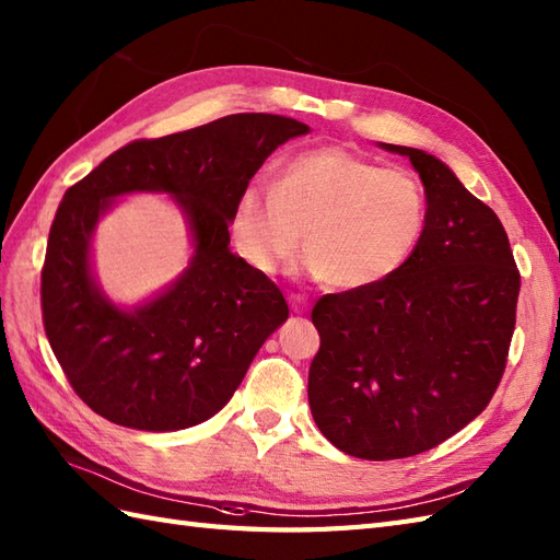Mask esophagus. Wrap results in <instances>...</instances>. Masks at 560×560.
<instances>
[{
  "label": "esophagus",
  "instance_id": "obj_1",
  "mask_svg": "<svg viewBox=\"0 0 560 560\" xmlns=\"http://www.w3.org/2000/svg\"><path fill=\"white\" fill-rule=\"evenodd\" d=\"M288 302H290V306H292V311L294 313H302V311H306V296L304 294H290L288 296Z\"/></svg>",
  "mask_w": 560,
  "mask_h": 560
}]
</instances>
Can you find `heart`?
Wrapping results in <instances>:
<instances>
[{"instance_id":"heart-1","label":"heart","mask_w":560,"mask_h":560,"mask_svg":"<svg viewBox=\"0 0 560 560\" xmlns=\"http://www.w3.org/2000/svg\"><path fill=\"white\" fill-rule=\"evenodd\" d=\"M428 218L416 175L347 147H318L284 161L272 187H244L230 230L242 261L261 276L290 270L306 233L311 270L332 288L359 290L408 264Z\"/></svg>"}]
</instances>
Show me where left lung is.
<instances>
[{
  "label": "left lung",
  "instance_id": "8db88e82",
  "mask_svg": "<svg viewBox=\"0 0 560 560\" xmlns=\"http://www.w3.org/2000/svg\"><path fill=\"white\" fill-rule=\"evenodd\" d=\"M408 156L428 195V230L392 278L320 296L308 368L318 430L345 454L392 460L428 452L480 416L506 371L521 272L499 215L448 166Z\"/></svg>",
  "mask_w": 560,
  "mask_h": 560
}]
</instances>
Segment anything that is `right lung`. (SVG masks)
<instances>
[{"label": "right lung", "instance_id": "1", "mask_svg": "<svg viewBox=\"0 0 560 560\" xmlns=\"http://www.w3.org/2000/svg\"><path fill=\"white\" fill-rule=\"evenodd\" d=\"M308 126L233 114L135 140L66 189L39 280L49 347L73 392L122 428L171 432L221 411L290 308L268 276L230 254V213L264 161ZM168 191L196 233L194 266L171 291L120 312L89 276V237L107 199Z\"/></svg>", "mask_w": 560, "mask_h": 560}]
</instances>
